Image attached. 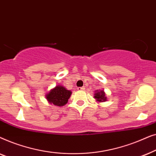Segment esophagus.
<instances>
[{
  "mask_svg": "<svg viewBox=\"0 0 156 156\" xmlns=\"http://www.w3.org/2000/svg\"><path fill=\"white\" fill-rule=\"evenodd\" d=\"M77 90L79 91H81V90H84V87H78L77 88Z\"/></svg>",
  "mask_w": 156,
  "mask_h": 156,
  "instance_id": "1",
  "label": "esophagus"
}]
</instances>
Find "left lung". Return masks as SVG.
<instances>
[{
  "label": "left lung",
  "mask_w": 156,
  "mask_h": 156,
  "mask_svg": "<svg viewBox=\"0 0 156 156\" xmlns=\"http://www.w3.org/2000/svg\"><path fill=\"white\" fill-rule=\"evenodd\" d=\"M94 99L99 102H103L106 101V97L104 90H97L95 91Z\"/></svg>",
  "instance_id": "1"
}]
</instances>
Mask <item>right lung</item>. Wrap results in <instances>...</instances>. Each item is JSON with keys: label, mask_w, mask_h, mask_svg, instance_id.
Listing matches in <instances>:
<instances>
[{"label": "right lung", "mask_w": 156, "mask_h": 156, "mask_svg": "<svg viewBox=\"0 0 156 156\" xmlns=\"http://www.w3.org/2000/svg\"><path fill=\"white\" fill-rule=\"evenodd\" d=\"M71 94V91L66 89L65 87L60 85H57L47 94L46 99L49 103L54 104L55 106H62L67 103Z\"/></svg>", "instance_id": "right-lung-1"}]
</instances>
